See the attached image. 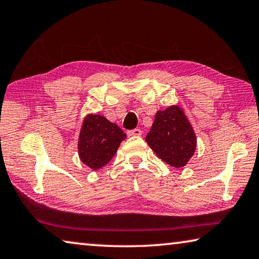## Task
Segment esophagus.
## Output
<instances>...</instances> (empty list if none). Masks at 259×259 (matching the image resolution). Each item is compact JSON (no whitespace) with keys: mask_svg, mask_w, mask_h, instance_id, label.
I'll list each match as a JSON object with an SVG mask.
<instances>
[{"mask_svg":"<svg viewBox=\"0 0 259 259\" xmlns=\"http://www.w3.org/2000/svg\"><path fill=\"white\" fill-rule=\"evenodd\" d=\"M130 137H141L142 136V131L139 130V128H134V130H131L127 132Z\"/></svg>","mask_w":259,"mask_h":259,"instance_id":"obj_1","label":"esophagus"}]
</instances>
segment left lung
Segmentation results:
<instances>
[{
	"label": "left lung",
	"instance_id": "8db88e82",
	"mask_svg": "<svg viewBox=\"0 0 259 259\" xmlns=\"http://www.w3.org/2000/svg\"><path fill=\"white\" fill-rule=\"evenodd\" d=\"M146 141L161 160L171 167L186 166L196 149V136L179 106L157 111Z\"/></svg>",
	"mask_w": 259,
	"mask_h": 259
}]
</instances>
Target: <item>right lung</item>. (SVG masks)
Here are the masks:
<instances>
[{
  "mask_svg": "<svg viewBox=\"0 0 259 259\" xmlns=\"http://www.w3.org/2000/svg\"><path fill=\"white\" fill-rule=\"evenodd\" d=\"M126 134L115 123L99 114H88L80 128L78 153L80 160L93 170L110 162Z\"/></svg>",
  "mask_w": 259,
  "mask_h": 259,
  "instance_id": "right-lung-1",
  "label": "right lung"
}]
</instances>
